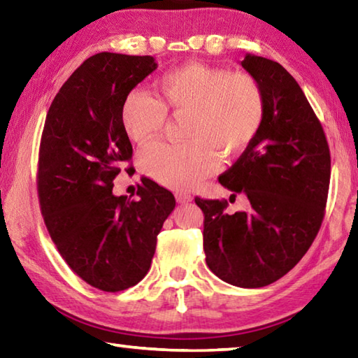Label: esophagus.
<instances>
[{
  "label": "esophagus",
  "mask_w": 358,
  "mask_h": 358,
  "mask_svg": "<svg viewBox=\"0 0 358 358\" xmlns=\"http://www.w3.org/2000/svg\"><path fill=\"white\" fill-rule=\"evenodd\" d=\"M175 197H177V202L180 203H187V202H192V196L187 192H177L175 194Z\"/></svg>",
  "instance_id": "1"
}]
</instances>
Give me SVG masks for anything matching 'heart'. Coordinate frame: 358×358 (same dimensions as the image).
Wrapping results in <instances>:
<instances>
[{"instance_id": "obj_1", "label": "heart", "mask_w": 358, "mask_h": 358, "mask_svg": "<svg viewBox=\"0 0 358 358\" xmlns=\"http://www.w3.org/2000/svg\"><path fill=\"white\" fill-rule=\"evenodd\" d=\"M156 98L132 90L121 104V123L132 141L145 145L164 129L167 113L185 117L183 143L143 148L142 171L172 189H186L208 177L217 153L229 157L248 147L262 124L265 98L259 82L245 72L191 62L155 82Z\"/></svg>"}]
</instances>
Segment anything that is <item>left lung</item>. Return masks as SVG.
<instances>
[{
  "instance_id": "left-lung-1",
  "label": "left lung",
  "mask_w": 358,
  "mask_h": 358,
  "mask_svg": "<svg viewBox=\"0 0 358 358\" xmlns=\"http://www.w3.org/2000/svg\"><path fill=\"white\" fill-rule=\"evenodd\" d=\"M241 66L259 82L265 113L256 137L220 183L248 197L229 215L227 201L196 197L203 211L208 268L232 286L264 287L310 250L324 220L330 150L322 124L295 78L280 63L246 53Z\"/></svg>"
}]
</instances>
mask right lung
<instances>
[{
  "instance_id": "right-lung-1",
  "label": "right lung",
  "mask_w": 358,
  "mask_h": 358,
  "mask_svg": "<svg viewBox=\"0 0 358 358\" xmlns=\"http://www.w3.org/2000/svg\"><path fill=\"white\" fill-rule=\"evenodd\" d=\"M156 68L148 55L96 53L59 88L42 131L38 194L47 230L71 270L104 292L143 280L175 208L173 194L150 178L136 201L112 192L132 157L121 104Z\"/></svg>"
}]
</instances>
